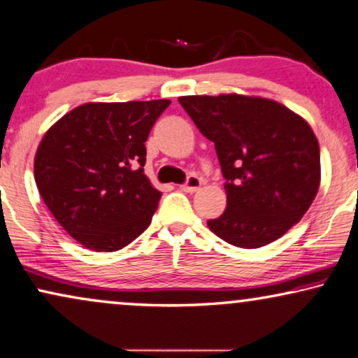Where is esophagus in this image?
I'll use <instances>...</instances> for the list:
<instances>
[{"mask_svg":"<svg viewBox=\"0 0 358 358\" xmlns=\"http://www.w3.org/2000/svg\"><path fill=\"white\" fill-rule=\"evenodd\" d=\"M201 185H202L201 178H197V176H190V178L187 179V182H185L184 185H180V189H182L184 192L192 194V192H196V190L201 189Z\"/></svg>","mask_w":358,"mask_h":358,"instance_id":"34e87169","label":"esophagus"}]
</instances>
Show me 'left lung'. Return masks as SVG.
<instances>
[{
    "instance_id": "1",
    "label": "left lung",
    "mask_w": 358,
    "mask_h": 358,
    "mask_svg": "<svg viewBox=\"0 0 358 358\" xmlns=\"http://www.w3.org/2000/svg\"><path fill=\"white\" fill-rule=\"evenodd\" d=\"M179 103L215 145L227 179V208L208 229L238 248L281 238L321 184V152L309 123L263 96L189 95Z\"/></svg>"
}]
</instances>
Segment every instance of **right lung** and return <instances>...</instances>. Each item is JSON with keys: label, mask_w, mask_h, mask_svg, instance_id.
<instances>
[{"label": "right lung", "mask_w": 358, "mask_h": 358, "mask_svg": "<svg viewBox=\"0 0 358 358\" xmlns=\"http://www.w3.org/2000/svg\"><path fill=\"white\" fill-rule=\"evenodd\" d=\"M169 100L92 101L41 139L34 179L60 227L95 252H117L145 231L161 192L143 171L146 139Z\"/></svg>", "instance_id": "add662e5"}]
</instances>
